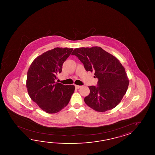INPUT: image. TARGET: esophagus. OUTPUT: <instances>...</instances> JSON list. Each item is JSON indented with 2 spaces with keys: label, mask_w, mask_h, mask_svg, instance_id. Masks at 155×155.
Wrapping results in <instances>:
<instances>
[{
  "label": "esophagus",
  "mask_w": 155,
  "mask_h": 155,
  "mask_svg": "<svg viewBox=\"0 0 155 155\" xmlns=\"http://www.w3.org/2000/svg\"><path fill=\"white\" fill-rule=\"evenodd\" d=\"M75 88H76V89H79L81 87V86H79V85H75Z\"/></svg>",
  "instance_id": "obj_1"
}]
</instances>
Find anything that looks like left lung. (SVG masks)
Masks as SVG:
<instances>
[{"instance_id":"left-lung-1","label":"left lung","mask_w":155,"mask_h":155,"mask_svg":"<svg viewBox=\"0 0 155 155\" xmlns=\"http://www.w3.org/2000/svg\"><path fill=\"white\" fill-rule=\"evenodd\" d=\"M78 58L87 71H94L97 86H89L86 104L96 111L105 112L115 107L121 101L129 86L125 69L115 56L101 48H81L71 54Z\"/></svg>"}]
</instances>
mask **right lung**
<instances>
[{
  "label": "right lung",
  "mask_w": 155,
  "mask_h": 155,
  "mask_svg": "<svg viewBox=\"0 0 155 155\" xmlns=\"http://www.w3.org/2000/svg\"><path fill=\"white\" fill-rule=\"evenodd\" d=\"M73 49L55 48L38 56L27 73L26 87L30 98L40 108L49 114L59 112L69 102L74 85L55 82L62 71L63 63Z\"/></svg>",
  "instance_id": "1"
}]
</instances>
